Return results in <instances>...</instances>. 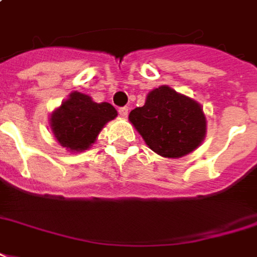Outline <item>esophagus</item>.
Here are the masks:
<instances>
[{"label": "esophagus", "instance_id": "34e87169", "mask_svg": "<svg viewBox=\"0 0 257 257\" xmlns=\"http://www.w3.org/2000/svg\"><path fill=\"white\" fill-rule=\"evenodd\" d=\"M118 114L125 118V117L128 116V107H120L118 108Z\"/></svg>", "mask_w": 257, "mask_h": 257}]
</instances>
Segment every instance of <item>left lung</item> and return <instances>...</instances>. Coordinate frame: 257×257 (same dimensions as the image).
Segmentation results:
<instances>
[{
	"label": "left lung",
	"instance_id": "obj_1",
	"mask_svg": "<svg viewBox=\"0 0 257 257\" xmlns=\"http://www.w3.org/2000/svg\"><path fill=\"white\" fill-rule=\"evenodd\" d=\"M128 118L150 149L168 158L187 156L205 137L201 106L168 86L150 92L146 104L132 110Z\"/></svg>",
	"mask_w": 257,
	"mask_h": 257
}]
</instances>
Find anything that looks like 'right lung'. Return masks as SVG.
I'll list each match as a JSON object with an SVG mask.
<instances>
[{
  "label": "right lung",
  "instance_id": "1",
  "mask_svg": "<svg viewBox=\"0 0 257 257\" xmlns=\"http://www.w3.org/2000/svg\"><path fill=\"white\" fill-rule=\"evenodd\" d=\"M110 103H94L83 93H70L51 116V128L62 147L83 151L92 146L104 124L116 118Z\"/></svg>",
  "mask_w": 257,
  "mask_h": 257
}]
</instances>
